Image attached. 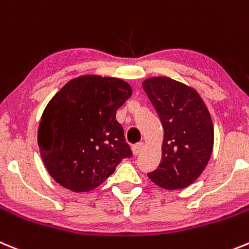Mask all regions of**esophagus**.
<instances>
[{
  "label": "esophagus",
  "instance_id": "esophagus-1",
  "mask_svg": "<svg viewBox=\"0 0 249 249\" xmlns=\"http://www.w3.org/2000/svg\"><path fill=\"white\" fill-rule=\"evenodd\" d=\"M142 149H144V144H142V142H139V144H135L133 147H131V150H133V154L135 156L139 155V154H140L141 150H142Z\"/></svg>",
  "mask_w": 249,
  "mask_h": 249
}]
</instances>
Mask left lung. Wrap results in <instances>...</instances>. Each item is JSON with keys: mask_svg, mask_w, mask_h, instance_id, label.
I'll return each instance as SVG.
<instances>
[{"mask_svg": "<svg viewBox=\"0 0 249 249\" xmlns=\"http://www.w3.org/2000/svg\"><path fill=\"white\" fill-rule=\"evenodd\" d=\"M142 89L163 127L162 155L150 180L165 190L185 189L200 178L213 150V124L194 88L169 77H151Z\"/></svg>", "mask_w": 249, "mask_h": 249, "instance_id": "obj_1", "label": "left lung"}]
</instances>
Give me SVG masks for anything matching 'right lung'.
I'll use <instances>...</instances> for the list:
<instances>
[{
	"label": "right lung",
	"mask_w": 249,
	"mask_h": 249,
	"mask_svg": "<svg viewBox=\"0 0 249 249\" xmlns=\"http://www.w3.org/2000/svg\"><path fill=\"white\" fill-rule=\"evenodd\" d=\"M131 94L123 79L88 74L69 80L49 100L38 145L55 182L73 192L91 191L131 156L115 116Z\"/></svg>",
	"instance_id": "obj_1"
}]
</instances>
